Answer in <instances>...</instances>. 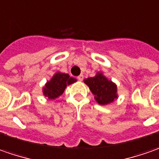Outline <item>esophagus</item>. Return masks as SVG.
I'll use <instances>...</instances> for the list:
<instances>
[{"mask_svg":"<svg viewBox=\"0 0 159 159\" xmlns=\"http://www.w3.org/2000/svg\"><path fill=\"white\" fill-rule=\"evenodd\" d=\"M77 79L79 80V81H83V79H84V75H80L77 76Z\"/></svg>","mask_w":159,"mask_h":159,"instance_id":"34e87169","label":"esophagus"}]
</instances>
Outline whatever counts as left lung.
<instances>
[{"label":"left lung","instance_id":"8db88e82","mask_svg":"<svg viewBox=\"0 0 159 159\" xmlns=\"http://www.w3.org/2000/svg\"><path fill=\"white\" fill-rule=\"evenodd\" d=\"M84 81L94 95L98 104L107 106L118 98L117 85L107 78L102 72H97L95 76L88 77Z\"/></svg>","mask_w":159,"mask_h":159}]
</instances>
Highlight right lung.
I'll list each match as a JSON object with an SVG mask.
<instances>
[{"label": "right lung", "mask_w": 159, "mask_h": 159, "mask_svg": "<svg viewBox=\"0 0 159 159\" xmlns=\"http://www.w3.org/2000/svg\"><path fill=\"white\" fill-rule=\"evenodd\" d=\"M76 81L75 78L69 76V74L58 71L42 88L43 95L49 99H55L62 94L68 85L72 84Z\"/></svg>", "instance_id": "obj_1"}]
</instances>
